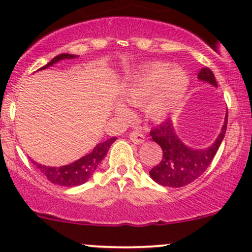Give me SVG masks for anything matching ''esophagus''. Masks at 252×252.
<instances>
[{
  "mask_svg": "<svg viewBox=\"0 0 252 252\" xmlns=\"http://www.w3.org/2000/svg\"><path fill=\"white\" fill-rule=\"evenodd\" d=\"M129 139H131L134 144H142V143H144L145 137H144V134L142 133V131L136 129V131H133L129 133Z\"/></svg>",
  "mask_w": 252,
  "mask_h": 252,
  "instance_id": "esophagus-1",
  "label": "esophagus"
}]
</instances>
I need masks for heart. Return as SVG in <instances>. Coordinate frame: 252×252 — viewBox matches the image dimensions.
I'll list each match as a JSON object with an SVG mask.
<instances>
[{"mask_svg": "<svg viewBox=\"0 0 252 252\" xmlns=\"http://www.w3.org/2000/svg\"><path fill=\"white\" fill-rule=\"evenodd\" d=\"M188 88L189 79L184 71L156 62L132 80L121 97L129 107L144 105L145 113L153 120H163L179 107ZM126 105H116V114L123 119L131 116Z\"/></svg>", "mask_w": 252, "mask_h": 252, "instance_id": "b5f03b06", "label": "heart"}]
</instances>
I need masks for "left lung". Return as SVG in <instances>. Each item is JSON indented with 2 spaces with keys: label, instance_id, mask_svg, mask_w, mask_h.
<instances>
[{
  "label": "left lung",
  "instance_id": "1",
  "mask_svg": "<svg viewBox=\"0 0 252 252\" xmlns=\"http://www.w3.org/2000/svg\"><path fill=\"white\" fill-rule=\"evenodd\" d=\"M198 79L218 88L214 73L207 67L198 73ZM227 118L228 113L226 112L220 134L210 147L205 149H193L184 144L177 136L170 119L151 129V138L163 151L161 162L149 172L151 179L162 186L181 188L201 177L212 163L216 151L222 143L227 128Z\"/></svg>",
  "mask_w": 252,
  "mask_h": 252
}]
</instances>
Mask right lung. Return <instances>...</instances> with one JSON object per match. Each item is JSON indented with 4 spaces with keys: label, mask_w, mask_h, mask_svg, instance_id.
Segmentation results:
<instances>
[{
    "label": "right lung",
    "mask_w": 252,
    "mask_h": 252,
    "mask_svg": "<svg viewBox=\"0 0 252 252\" xmlns=\"http://www.w3.org/2000/svg\"><path fill=\"white\" fill-rule=\"evenodd\" d=\"M78 58L77 55H71V54H60V55L55 56L49 63L45 64L44 67L39 69L49 68L53 64L58 63L61 60H71V59ZM116 140L115 137L109 138L105 142L99 143L94 150L88 155L83 156L82 158L77 159L73 163L66 164V166L61 167H50L45 166V164H40L38 162H34L32 159V163L40 170V173L48 178V180L51 181L53 184L60 186H67V188H73V186L82 185L86 183L91 178V175L96 172V168L98 164L101 163L102 159L107 155L108 150H109L110 145Z\"/></svg>",
    "instance_id": "add662e5"
}]
</instances>
